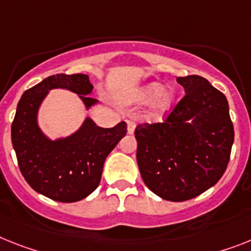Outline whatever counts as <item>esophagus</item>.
Wrapping results in <instances>:
<instances>
[{
	"label": "esophagus",
	"instance_id": "esophagus-1",
	"mask_svg": "<svg viewBox=\"0 0 251 251\" xmlns=\"http://www.w3.org/2000/svg\"><path fill=\"white\" fill-rule=\"evenodd\" d=\"M134 131H135V124L132 121H127V132L134 134Z\"/></svg>",
	"mask_w": 251,
	"mask_h": 251
}]
</instances>
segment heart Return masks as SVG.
Segmentation results:
<instances>
[{"label": "heart", "instance_id": "1", "mask_svg": "<svg viewBox=\"0 0 251 251\" xmlns=\"http://www.w3.org/2000/svg\"><path fill=\"white\" fill-rule=\"evenodd\" d=\"M175 100L176 94L171 88H163L161 83L151 81L138 88L129 98V102L138 104L151 102V115L158 119L174 107Z\"/></svg>", "mask_w": 251, "mask_h": 251}]
</instances>
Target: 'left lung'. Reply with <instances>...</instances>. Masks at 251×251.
I'll return each mask as SVG.
<instances>
[{
  "instance_id": "obj_1",
  "label": "left lung",
  "mask_w": 251,
  "mask_h": 251,
  "mask_svg": "<svg viewBox=\"0 0 251 251\" xmlns=\"http://www.w3.org/2000/svg\"><path fill=\"white\" fill-rule=\"evenodd\" d=\"M185 97L163 122L136 126L144 184L170 201L201 195L226 171L233 125L225 94L199 75L176 77Z\"/></svg>"
}]
</instances>
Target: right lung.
<instances>
[{
  "label": "right lung",
  "mask_w": 251,
  "mask_h": 251,
  "mask_svg": "<svg viewBox=\"0 0 251 251\" xmlns=\"http://www.w3.org/2000/svg\"><path fill=\"white\" fill-rule=\"evenodd\" d=\"M52 89L77 94L86 109L98 103L89 97L93 85L85 74L46 77L19 100L11 126L12 147L31 189L56 201L74 203L98 187L107 155L126 135V122L104 129L86 117L74 134L52 140L38 125L39 107Z\"/></svg>",
  "instance_id": "right-lung-1"
}]
</instances>
